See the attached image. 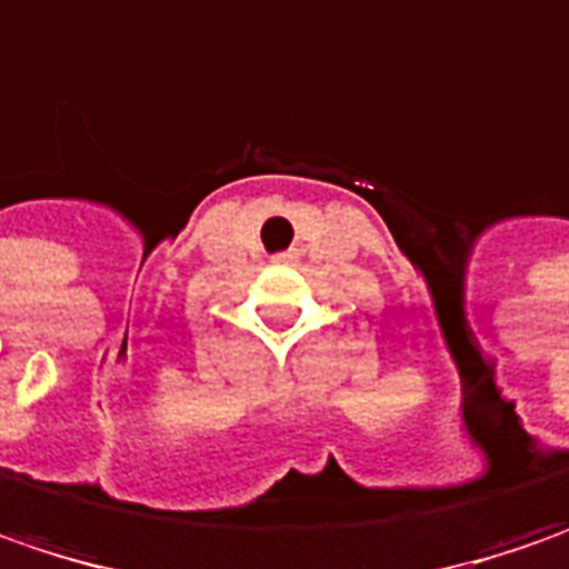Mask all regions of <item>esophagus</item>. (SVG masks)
<instances>
[{"mask_svg": "<svg viewBox=\"0 0 569 569\" xmlns=\"http://www.w3.org/2000/svg\"><path fill=\"white\" fill-rule=\"evenodd\" d=\"M273 261H277V264H289V261H292V254H277Z\"/></svg>", "mask_w": 569, "mask_h": 569, "instance_id": "1", "label": "esophagus"}]
</instances>
